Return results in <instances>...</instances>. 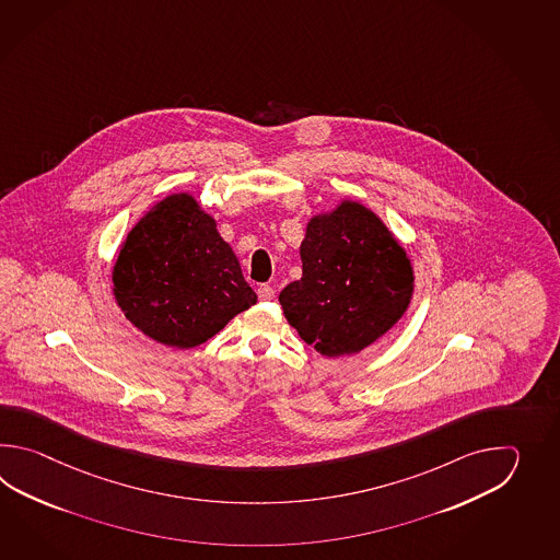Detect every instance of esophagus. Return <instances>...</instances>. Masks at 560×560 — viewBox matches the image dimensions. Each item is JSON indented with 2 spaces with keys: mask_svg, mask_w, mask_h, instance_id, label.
<instances>
[{
  "mask_svg": "<svg viewBox=\"0 0 560 560\" xmlns=\"http://www.w3.org/2000/svg\"><path fill=\"white\" fill-rule=\"evenodd\" d=\"M276 290L270 284L258 285V298L260 300H272L275 298Z\"/></svg>",
  "mask_w": 560,
  "mask_h": 560,
  "instance_id": "1",
  "label": "esophagus"
}]
</instances>
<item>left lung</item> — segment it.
<instances>
[{"label":"left lung","instance_id":"8db88e82","mask_svg":"<svg viewBox=\"0 0 560 560\" xmlns=\"http://www.w3.org/2000/svg\"><path fill=\"white\" fill-rule=\"evenodd\" d=\"M302 278L280 292L285 320L322 357H350L405 316L412 260L370 208L340 200L314 214L300 244Z\"/></svg>","mask_w":560,"mask_h":560}]
</instances>
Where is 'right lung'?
Wrapping results in <instances>:
<instances>
[{"mask_svg":"<svg viewBox=\"0 0 560 560\" xmlns=\"http://www.w3.org/2000/svg\"><path fill=\"white\" fill-rule=\"evenodd\" d=\"M112 284L124 316L170 348L203 345L258 302L214 215L188 191L170 194L136 222Z\"/></svg>","mask_w":560,"mask_h":560,"instance_id":"add662e5","label":"right lung"}]
</instances>
